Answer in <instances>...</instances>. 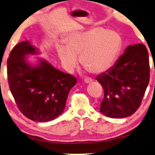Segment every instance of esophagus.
Returning <instances> with one entry per match:
<instances>
[{"label":"esophagus","instance_id":"1","mask_svg":"<svg viewBox=\"0 0 155 155\" xmlns=\"http://www.w3.org/2000/svg\"><path fill=\"white\" fill-rule=\"evenodd\" d=\"M84 81L85 83H91L93 81V80L91 79V78H85V79L84 80Z\"/></svg>","mask_w":155,"mask_h":155}]
</instances>
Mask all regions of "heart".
<instances>
[{"mask_svg": "<svg viewBox=\"0 0 155 155\" xmlns=\"http://www.w3.org/2000/svg\"><path fill=\"white\" fill-rule=\"evenodd\" d=\"M120 35L112 30L95 27L86 32L73 34L67 45H57V54L67 72H72L78 58L84 68L94 74L106 72L117 59L122 48Z\"/></svg>", "mask_w": 155, "mask_h": 155, "instance_id": "b5f03b06", "label": "heart"}]
</instances>
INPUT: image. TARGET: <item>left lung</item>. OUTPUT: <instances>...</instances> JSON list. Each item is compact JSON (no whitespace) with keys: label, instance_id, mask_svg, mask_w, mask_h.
<instances>
[{"label":"left lung","instance_id":"8db88e82","mask_svg":"<svg viewBox=\"0 0 155 155\" xmlns=\"http://www.w3.org/2000/svg\"><path fill=\"white\" fill-rule=\"evenodd\" d=\"M96 79L104 89L100 112L112 118L130 116L141 105L150 82L146 46L141 43L129 45L114 66Z\"/></svg>","mask_w":155,"mask_h":155}]
</instances>
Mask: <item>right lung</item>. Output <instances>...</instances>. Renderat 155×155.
Listing matches in <instances>:
<instances>
[{"instance_id":"obj_1","label":"right lung","mask_w":155,"mask_h":155,"mask_svg":"<svg viewBox=\"0 0 155 155\" xmlns=\"http://www.w3.org/2000/svg\"><path fill=\"white\" fill-rule=\"evenodd\" d=\"M37 48L22 41L12 49L7 60L11 92L20 112L36 122L53 120L63 113L76 78L56 70L43 59L32 66L26 56L37 54Z\"/></svg>"}]
</instances>
